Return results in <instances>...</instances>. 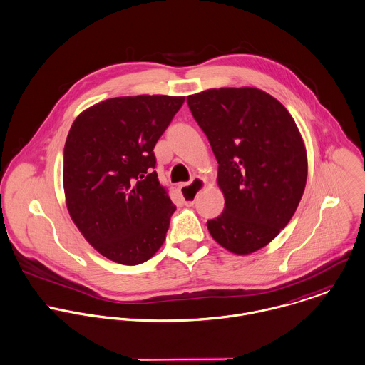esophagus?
Instances as JSON below:
<instances>
[{"label":"esophagus","mask_w":365,"mask_h":365,"mask_svg":"<svg viewBox=\"0 0 365 365\" xmlns=\"http://www.w3.org/2000/svg\"><path fill=\"white\" fill-rule=\"evenodd\" d=\"M180 193L183 196V200L187 206H192L196 196L206 189V179L202 178V176H195L192 179L190 183H185V185H180Z\"/></svg>","instance_id":"obj_1"}]
</instances>
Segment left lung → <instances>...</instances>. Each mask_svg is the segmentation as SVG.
<instances>
[{"label": "left lung", "mask_w": 365, "mask_h": 365, "mask_svg": "<svg viewBox=\"0 0 365 365\" xmlns=\"http://www.w3.org/2000/svg\"><path fill=\"white\" fill-rule=\"evenodd\" d=\"M189 108L219 162L224 212L212 237L237 255L268 245L291 221L307 179V155L289 111L255 87L187 96Z\"/></svg>", "instance_id": "1"}]
</instances>
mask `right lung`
Here are the masks:
<instances>
[{"label": "right lung", "mask_w": 365, "mask_h": 365, "mask_svg": "<svg viewBox=\"0 0 365 365\" xmlns=\"http://www.w3.org/2000/svg\"><path fill=\"white\" fill-rule=\"evenodd\" d=\"M182 96H125L77 115L65 144L63 189L76 227L103 257L123 265L162 247L176 210L153 170V148Z\"/></svg>", "instance_id": "obj_1"}]
</instances>
